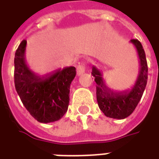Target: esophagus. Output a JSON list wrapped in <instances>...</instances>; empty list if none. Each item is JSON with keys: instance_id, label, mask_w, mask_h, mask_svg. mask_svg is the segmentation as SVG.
Instances as JSON below:
<instances>
[{"instance_id": "obj_1", "label": "esophagus", "mask_w": 159, "mask_h": 159, "mask_svg": "<svg viewBox=\"0 0 159 159\" xmlns=\"http://www.w3.org/2000/svg\"><path fill=\"white\" fill-rule=\"evenodd\" d=\"M85 69H86V67H85V65L84 64H79L77 67H76V73H77V75L78 76H81L82 74L85 72Z\"/></svg>"}]
</instances>
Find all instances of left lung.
<instances>
[{
	"instance_id": "obj_1",
	"label": "left lung",
	"mask_w": 159,
	"mask_h": 159,
	"mask_svg": "<svg viewBox=\"0 0 159 159\" xmlns=\"http://www.w3.org/2000/svg\"><path fill=\"white\" fill-rule=\"evenodd\" d=\"M138 52L140 70L136 82L130 90L123 92H113L106 85L102 73L93 66L92 75L96 83V98L100 109L108 117L123 119L133 112L142 97L147 83V58L143 47L137 39L130 40Z\"/></svg>"
}]
</instances>
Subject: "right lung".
Here are the masks:
<instances>
[{
  "instance_id": "1",
  "label": "right lung",
  "mask_w": 159,
  "mask_h": 159,
  "mask_svg": "<svg viewBox=\"0 0 159 159\" xmlns=\"http://www.w3.org/2000/svg\"><path fill=\"white\" fill-rule=\"evenodd\" d=\"M27 42L16 50L14 84L23 105L35 119L42 123L58 121L68 110L70 87L76 76L73 66L57 70L45 76H37L25 62Z\"/></svg>"
}]
</instances>
